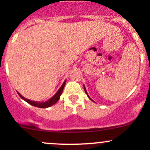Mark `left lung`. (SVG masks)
I'll return each mask as SVG.
<instances>
[{
    "label": "left lung",
    "mask_w": 150,
    "mask_h": 150,
    "mask_svg": "<svg viewBox=\"0 0 150 150\" xmlns=\"http://www.w3.org/2000/svg\"><path fill=\"white\" fill-rule=\"evenodd\" d=\"M83 88H84V91H85L86 94H87V96H88V98H89V99H90V100H91V98H90V97H89V96H88V94H87V91H86V89L85 86H83ZM92 101H93V100H92Z\"/></svg>",
    "instance_id": "obj_1"
}]
</instances>
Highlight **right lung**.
Returning a JSON list of instances; mask_svg holds the SVG:
<instances>
[{"instance_id":"obj_1","label":"right lung","mask_w":150,"mask_h":150,"mask_svg":"<svg viewBox=\"0 0 150 150\" xmlns=\"http://www.w3.org/2000/svg\"><path fill=\"white\" fill-rule=\"evenodd\" d=\"M65 83H66V81H64V83L62 84L61 88L58 90V91L54 94V96H53L51 98L49 99L47 101L43 102V103H40V102H36V101H32V100H28V99L25 98L24 97H23V96H22L19 92H17V94H19V96H20L23 100H24L25 101L27 102L28 103H29V104L31 105L35 106V107L41 108H46L50 107V106H52L53 105H54L55 103H57V101L59 100V98H60V96L61 94H62V91H63L64 88Z\"/></svg>"}]
</instances>
